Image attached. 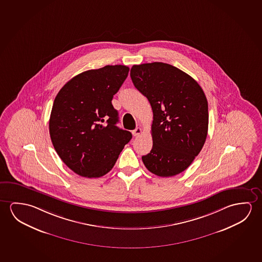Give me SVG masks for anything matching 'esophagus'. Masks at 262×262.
Wrapping results in <instances>:
<instances>
[{
  "mask_svg": "<svg viewBox=\"0 0 262 262\" xmlns=\"http://www.w3.org/2000/svg\"><path fill=\"white\" fill-rule=\"evenodd\" d=\"M141 133H142V129L140 128V127H138V128H136V129H133V136H135V137L138 136V135H140Z\"/></svg>",
  "mask_w": 262,
  "mask_h": 262,
  "instance_id": "obj_1",
  "label": "esophagus"
}]
</instances>
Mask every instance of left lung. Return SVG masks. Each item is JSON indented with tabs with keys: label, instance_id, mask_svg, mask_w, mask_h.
<instances>
[{
	"label": "left lung",
	"instance_id": "obj_1",
	"mask_svg": "<svg viewBox=\"0 0 262 262\" xmlns=\"http://www.w3.org/2000/svg\"><path fill=\"white\" fill-rule=\"evenodd\" d=\"M130 78L152 109V149L141 157L144 165L160 177L181 173L205 143L209 112L204 92L189 74L163 62L133 65Z\"/></svg>",
	"mask_w": 262,
	"mask_h": 262
}]
</instances>
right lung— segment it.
Instances as JSON below:
<instances>
[{
    "label": "right lung",
    "mask_w": 262,
    "mask_h": 262,
    "mask_svg": "<svg viewBox=\"0 0 262 262\" xmlns=\"http://www.w3.org/2000/svg\"><path fill=\"white\" fill-rule=\"evenodd\" d=\"M125 65H106L71 79L55 97L50 136L61 161L75 173L99 178L108 173L132 133L116 126L112 104L129 73Z\"/></svg>",
    "instance_id": "obj_1"
}]
</instances>
